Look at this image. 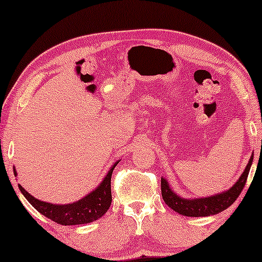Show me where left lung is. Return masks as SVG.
<instances>
[{
  "instance_id": "left-lung-1",
  "label": "left lung",
  "mask_w": 262,
  "mask_h": 262,
  "mask_svg": "<svg viewBox=\"0 0 262 262\" xmlns=\"http://www.w3.org/2000/svg\"><path fill=\"white\" fill-rule=\"evenodd\" d=\"M253 163V156L250 157L245 171H243L240 179L235 183L233 187L226 192H222L220 194H215L211 197L205 198H197V200H185V198L179 197L173 191L169 189L167 180L161 178V194L163 198L169 208L174 210L180 215L189 216V217H203V216H210L216 215L223 210L234 203L240 196L241 191L246 185L247 178H248V173L250 166Z\"/></svg>"
}]
</instances>
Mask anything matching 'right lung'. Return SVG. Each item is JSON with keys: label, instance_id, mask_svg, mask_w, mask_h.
Segmentation results:
<instances>
[{"label": "right lung", "instance_id": "1", "mask_svg": "<svg viewBox=\"0 0 262 262\" xmlns=\"http://www.w3.org/2000/svg\"><path fill=\"white\" fill-rule=\"evenodd\" d=\"M119 161L114 164L110 168L108 174L97 189L88 194L76 203L71 204H51L46 202H41L36 200L29 194L24 187L19 184V189L29 203L38 210L43 216L49 217L50 220L54 221L62 226H75V224H85L94 222V221L101 219L104 213L108 211L110 204H112V173ZM14 174H16L15 168H14Z\"/></svg>", "mask_w": 262, "mask_h": 262}]
</instances>
